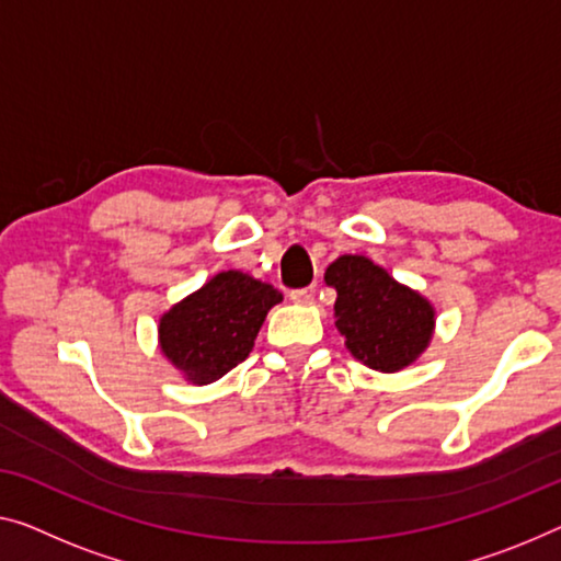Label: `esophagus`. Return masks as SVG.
I'll list each match as a JSON object with an SVG mask.
<instances>
[{"label": "esophagus", "instance_id": "obj_1", "mask_svg": "<svg viewBox=\"0 0 561 561\" xmlns=\"http://www.w3.org/2000/svg\"><path fill=\"white\" fill-rule=\"evenodd\" d=\"M289 297H291V302H297V305H312L314 302V287L295 289Z\"/></svg>", "mask_w": 561, "mask_h": 561}]
</instances>
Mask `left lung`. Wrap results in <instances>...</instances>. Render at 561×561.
I'll list each match as a JSON object with an SVG mask.
<instances>
[{"label":"left lung","mask_w":561,"mask_h":561,"mask_svg":"<svg viewBox=\"0 0 561 561\" xmlns=\"http://www.w3.org/2000/svg\"><path fill=\"white\" fill-rule=\"evenodd\" d=\"M324 282L337 291L334 324L353 357L378 373H398L428 347L436 309L363 254H342Z\"/></svg>","instance_id":"obj_1"}]
</instances>
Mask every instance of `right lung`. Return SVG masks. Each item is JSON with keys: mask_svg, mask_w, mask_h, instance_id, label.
<instances>
[{"mask_svg": "<svg viewBox=\"0 0 561 561\" xmlns=\"http://www.w3.org/2000/svg\"><path fill=\"white\" fill-rule=\"evenodd\" d=\"M279 302L272 284L239 270L219 272L161 317V353L188 382L208 386L247 360L266 312Z\"/></svg>", "mask_w": 561, "mask_h": 561, "instance_id": "1", "label": "right lung"}]
</instances>
